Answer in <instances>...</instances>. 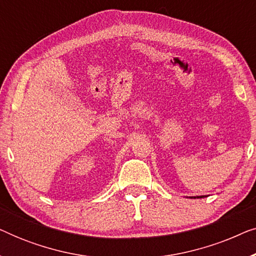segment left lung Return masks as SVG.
Returning <instances> with one entry per match:
<instances>
[{"label": "left lung", "instance_id": "8db88e82", "mask_svg": "<svg viewBox=\"0 0 256 256\" xmlns=\"http://www.w3.org/2000/svg\"><path fill=\"white\" fill-rule=\"evenodd\" d=\"M204 197H206V196H197V197H190V198L196 199V198H204Z\"/></svg>", "mask_w": 256, "mask_h": 256}]
</instances>
